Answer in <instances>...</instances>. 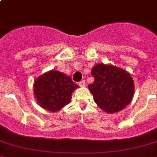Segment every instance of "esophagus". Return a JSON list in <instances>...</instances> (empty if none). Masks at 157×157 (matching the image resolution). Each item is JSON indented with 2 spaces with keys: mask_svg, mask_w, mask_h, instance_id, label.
<instances>
[{
  "mask_svg": "<svg viewBox=\"0 0 157 157\" xmlns=\"http://www.w3.org/2000/svg\"><path fill=\"white\" fill-rule=\"evenodd\" d=\"M79 86H81V87H84V86H86V81H80V82H79Z\"/></svg>",
  "mask_w": 157,
  "mask_h": 157,
  "instance_id": "obj_1",
  "label": "esophagus"
}]
</instances>
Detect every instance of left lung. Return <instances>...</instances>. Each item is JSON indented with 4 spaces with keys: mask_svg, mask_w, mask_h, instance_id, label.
I'll use <instances>...</instances> for the list:
<instances>
[{
    "mask_svg": "<svg viewBox=\"0 0 157 157\" xmlns=\"http://www.w3.org/2000/svg\"><path fill=\"white\" fill-rule=\"evenodd\" d=\"M94 78L89 89L96 104L108 113L119 112L129 104L134 95V81L123 69L103 63L91 70Z\"/></svg>",
    "mask_w": 157,
    "mask_h": 157,
    "instance_id": "8db88e82",
    "label": "left lung"
}]
</instances>
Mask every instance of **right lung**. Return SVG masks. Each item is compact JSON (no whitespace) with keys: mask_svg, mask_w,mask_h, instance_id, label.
I'll use <instances>...</instances> for the list:
<instances>
[{"mask_svg":"<svg viewBox=\"0 0 157 157\" xmlns=\"http://www.w3.org/2000/svg\"><path fill=\"white\" fill-rule=\"evenodd\" d=\"M78 86L70 76L59 71H50L38 77L34 82V94L40 107L57 112L68 104L72 91Z\"/></svg>","mask_w":157,"mask_h":157,"instance_id":"right-lung-1","label":"right lung"}]
</instances>
